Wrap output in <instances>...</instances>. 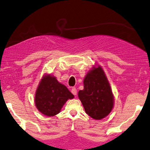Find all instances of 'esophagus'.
Returning a JSON list of instances; mask_svg holds the SVG:
<instances>
[{
    "label": "esophagus",
    "instance_id": "obj_1",
    "mask_svg": "<svg viewBox=\"0 0 150 150\" xmlns=\"http://www.w3.org/2000/svg\"><path fill=\"white\" fill-rule=\"evenodd\" d=\"M71 93H72L74 95V96H76V95H77V89H76L75 88H73L71 89Z\"/></svg>",
    "mask_w": 150,
    "mask_h": 150
}]
</instances>
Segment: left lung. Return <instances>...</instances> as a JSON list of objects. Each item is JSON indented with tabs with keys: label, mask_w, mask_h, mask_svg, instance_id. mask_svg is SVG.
<instances>
[{
	"label": "left lung",
	"mask_w": 150,
	"mask_h": 150,
	"mask_svg": "<svg viewBox=\"0 0 150 150\" xmlns=\"http://www.w3.org/2000/svg\"><path fill=\"white\" fill-rule=\"evenodd\" d=\"M84 89L79 90V98L85 112L95 120L108 115L114 106V96L105 73L100 66L93 67L84 79Z\"/></svg>",
	"instance_id": "left-lung-1"
}]
</instances>
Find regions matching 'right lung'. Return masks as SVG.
<instances>
[{"instance_id": "obj_1", "label": "right lung", "mask_w": 150, "mask_h": 150, "mask_svg": "<svg viewBox=\"0 0 150 150\" xmlns=\"http://www.w3.org/2000/svg\"><path fill=\"white\" fill-rule=\"evenodd\" d=\"M74 98L66 86L53 76L44 75L40 81L35 94V105L41 113L53 116L60 112L68 99Z\"/></svg>"}]
</instances>
